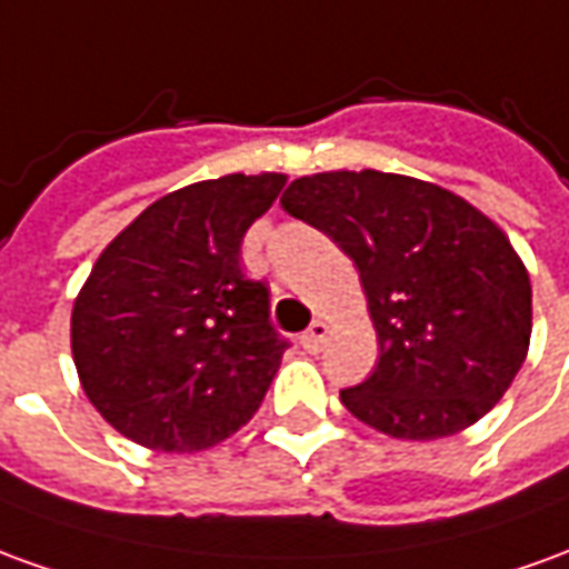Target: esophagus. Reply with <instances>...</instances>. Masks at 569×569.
I'll use <instances>...</instances> for the list:
<instances>
[{"label": "esophagus", "mask_w": 569, "mask_h": 569, "mask_svg": "<svg viewBox=\"0 0 569 569\" xmlns=\"http://www.w3.org/2000/svg\"><path fill=\"white\" fill-rule=\"evenodd\" d=\"M326 336H329V326H326L323 320H313V323L308 326V332H301V345H305V351H311V353L320 351Z\"/></svg>", "instance_id": "obj_1"}]
</instances>
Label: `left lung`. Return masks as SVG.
Masks as SVG:
<instances>
[{"instance_id":"obj_1","label":"left lung","mask_w":569,"mask_h":569,"mask_svg":"<svg viewBox=\"0 0 569 569\" xmlns=\"http://www.w3.org/2000/svg\"><path fill=\"white\" fill-rule=\"evenodd\" d=\"M280 202L360 271L379 363L341 391L351 416L400 440H437L502 400L530 348L533 292L490 218L450 190L376 169L305 174Z\"/></svg>"}]
</instances>
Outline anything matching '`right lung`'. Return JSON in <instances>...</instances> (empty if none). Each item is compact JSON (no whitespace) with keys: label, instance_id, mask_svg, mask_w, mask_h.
I'll return each instance as SVG.
<instances>
[{"label":"right lung","instance_id":"1","mask_svg":"<svg viewBox=\"0 0 569 569\" xmlns=\"http://www.w3.org/2000/svg\"><path fill=\"white\" fill-rule=\"evenodd\" d=\"M286 174H224L166 193L79 289L70 345L91 407L141 447L209 450L240 431L289 348L240 246Z\"/></svg>","mask_w":569,"mask_h":569}]
</instances>
